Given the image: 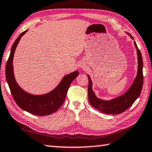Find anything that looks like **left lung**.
Listing matches in <instances>:
<instances>
[{
	"label": "left lung",
	"instance_id": "8db88e82",
	"mask_svg": "<svg viewBox=\"0 0 152 152\" xmlns=\"http://www.w3.org/2000/svg\"><path fill=\"white\" fill-rule=\"evenodd\" d=\"M130 37L133 39V37L127 32ZM134 40V39H133ZM137 53V60H138V69L137 74L128 91L122 95L112 99L111 100H103L98 98L93 91L92 80L90 76L87 75L88 78V97L91 105L102 113L107 114H118L126 111L135 102V100L140 95L142 87H143V59H142L140 50L137 47L135 42H134Z\"/></svg>",
	"mask_w": 152,
	"mask_h": 152
}]
</instances>
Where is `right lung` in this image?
<instances>
[{
    "label": "right lung",
    "mask_w": 152,
    "mask_h": 152,
    "mask_svg": "<svg viewBox=\"0 0 152 152\" xmlns=\"http://www.w3.org/2000/svg\"><path fill=\"white\" fill-rule=\"evenodd\" d=\"M28 30L21 33L12 46L10 55L6 64V80L11 95L19 107L34 115H48L56 112L63 104L69 86L78 76V71L76 70L65 76L53 90L44 95H32L23 91L15 80L13 60L17 46L21 37Z\"/></svg>",
    "instance_id": "right-lung-1"
}]
</instances>
